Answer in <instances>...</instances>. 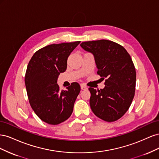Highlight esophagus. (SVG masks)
Segmentation results:
<instances>
[{
  "label": "esophagus",
  "mask_w": 159,
  "mask_h": 159,
  "mask_svg": "<svg viewBox=\"0 0 159 159\" xmlns=\"http://www.w3.org/2000/svg\"><path fill=\"white\" fill-rule=\"evenodd\" d=\"M81 89H82V90H85V89H87L88 88L86 87V86L84 84H81Z\"/></svg>",
  "instance_id": "esophagus-1"
}]
</instances>
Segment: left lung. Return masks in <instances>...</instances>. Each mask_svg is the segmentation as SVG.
I'll return each mask as SVG.
<instances>
[{"mask_svg": "<svg viewBox=\"0 0 159 159\" xmlns=\"http://www.w3.org/2000/svg\"><path fill=\"white\" fill-rule=\"evenodd\" d=\"M80 46L93 54L97 74L105 79L103 89L89 88L91 109L105 121H117L127 111L134 96L136 70L131 57L122 46L107 40L84 42Z\"/></svg>", "mask_w": 159, "mask_h": 159, "instance_id": "1", "label": "left lung"}]
</instances>
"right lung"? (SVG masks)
I'll list each match as a JSON object with an SVG mask.
<instances>
[{
	"mask_svg": "<svg viewBox=\"0 0 159 159\" xmlns=\"http://www.w3.org/2000/svg\"><path fill=\"white\" fill-rule=\"evenodd\" d=\"M80 43L48 45L36 51L28 64L25 81L28 100L37 116L46 123L60 124L73 112L80 84L73 82L60 91L57 80L66 70L68 57Z\"/></svg>",
	"mask_w": 159,
	"mask_h": 159,
	"instance_id": "right-lung-1",
	"label": "right lung"
}]
</instances>
